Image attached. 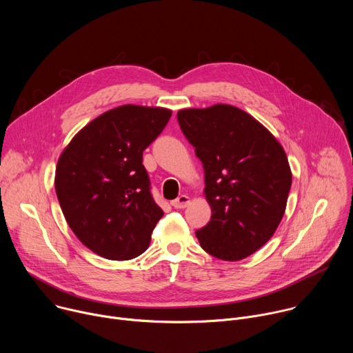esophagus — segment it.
I'll list each match as a JSON object with an SVG mask.
<instances>
[{
  "label": "esophagus",
  "instance_id": "esophagus-1",
  "mask_svg": "<svg viewBox=\"0 0 353 353\" xmlns=\"http://www.w3.org/2000/svg\"><path fill=\"white\" fill-rule=\"evenodd\" d=\"M188 204H190V196L188 195H180L179 198L172 201V207H174L176 210L185 208V207H188Z\"/></svg>",
  "mask_w": 353,
  "mask_h": 353
}]
</instances>
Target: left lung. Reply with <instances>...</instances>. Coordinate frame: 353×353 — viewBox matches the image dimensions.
I'll use <instances>...</instances> for the list:
<instances>
[{
	"label": "left lung",
	"instance_id": "obj_1",
	"mask_svg": "<svg viewBox=\"0 0 353 353\" xmlns=\"http://www.w3.org/2000/svg\"><path fill=\"white\" fill-rule=\"evenodd\" d=\"M180 128L204 165V194L212 211L195 236L208 254L240 261L279 226L292 172L278 139L244 110L218 103L177 112Z\"/></svg>",
	"mask_w": 353,
	"mask_h": 353
}]
</instances>
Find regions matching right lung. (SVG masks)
<instances>
[{
  "mask_svg": "<svg viewBox=\"0 0 353 353\" xmlns=\"http://www.w3.org/2000/svg\"><path fill=\"white\" fill-rule=\"evenodd\" d=\"M172 110L123 105L88 123L61 152L56 192L65 221L94 254L124 261L142 254L163 216L149 191L142 152Z\"/></svg>",
  "mask_w": 353,
  "mask_h": 353,
  "instance_id": "add662e5",
  "label": "right lung"
}]
</instances>
